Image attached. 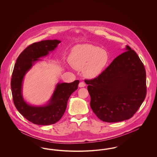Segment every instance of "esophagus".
Masks as SVG:
<instances>
[{"instance_id": "1", "label": "esophagus", "mask_w": 157, "mask_h": 157, "mask_svg": "<svg viewBox=\"0 0 157 157\" xmlns=\"http://www.w3.org/2000/svg\"><path fill=\"white\" fill-rule=\"evenodd\" d=\"M85 83H84V82H80L79 83V88H82V87H85Z\"/></svg>"}]
</instances>
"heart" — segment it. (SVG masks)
Instances as JSON below:
<instances>
[{
  "label": "heart",
  "instance_id": "1",
  "mask_svg": "<svg viewBox=\"0 0 157 157\" xmlns=\"http://www.w3.org/2000/svg\"><path fill=\"white\" fill-rule=\"evenodd\" d=\"M109 59L108 53L97 46L82 45L76 46L71 53L69 60L71 66L82 70L87 78L99 75L106 65Z\"/></svg>",
  "mask_w": 157,
  "mask_h": 157
}]
</instances>
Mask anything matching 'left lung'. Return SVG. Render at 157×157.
Returning a JSON list of instances; mask_svg holds the SVG:
<instances>
[{"instance_id": "left-lung-1", "label": "left lung", "mask_w": 157, "mask_h": 157, "mask_svg": "<svg viewBox=\"0 0 157 157\" xmlns=\"http://www.w3.org/2000/svg\"><path fill=\"white\" fill-rule=\"evenodd\" d=\"M90 106L98 118L106 122L129 120L138 111L147 94L146 72L138 55L127 45L98 77L85 80Z\"/></svg>"}]
</instances>
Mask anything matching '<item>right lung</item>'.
Returning a JSON list of instances; mask_svg holds the SVG:
<instances>
[{"label":"right lung","mask_w":157,"mask_h":157,"mask_svg":"<svg viewBox=\"0 0 157 157\" xmlns=\"http://www.w3.org/2000/svg\"><path fill=\"white\" fill-rule=\"evenodd\" d=\"M60 40H45L28 46L18 56L11 79V90L15 107L33 124L49 125L60 120L65 112L69 98L78 89L79 81L71 83H58L46 104L34 106L28 104L23 97V81L25 75L42 57L53 51Z\"/></svg>","instance_id":"1"}]
</instances>
